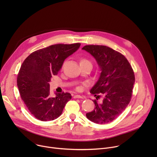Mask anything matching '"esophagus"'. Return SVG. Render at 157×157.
Masks as SVG:
<instances>
[{
    "mask_svg": "<svg viewBox=\"0 0 157 157\" xmlns=\"http://www.w3.org/2000/svg\"><path fill=\"white\" fill-rule=\"evenodd\" d=\"M73 98H78V99H82V98H83V97L80 96V95H75Z\"/></svg>",
    "mask_w": 157,
    "mask_h": 157,
    "instance_id": "esophagus-1",
    "label": "esophagus"
}]
</instances>
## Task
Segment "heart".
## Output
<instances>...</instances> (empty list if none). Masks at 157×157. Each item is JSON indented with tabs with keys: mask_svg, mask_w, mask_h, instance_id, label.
Listing matches in <instances>:
<instances>
[{
	"mask_svg": "<svg viewBox=\"0 0 157 157\" xmlns=\"http://www.w3.org/2000/svg\"><path fill=\"white\" fill-rule=\"evenodd\" d=\"M86 63H91L88 59H87L85 58H81L79 59V64H86ZM81 87H78V90H80Z\"/></svg>",
	"mask_w": 157,
	"mask_h": 157,
	"instance_id": "obj_1",
	"label": "heart"
}]
</instances>
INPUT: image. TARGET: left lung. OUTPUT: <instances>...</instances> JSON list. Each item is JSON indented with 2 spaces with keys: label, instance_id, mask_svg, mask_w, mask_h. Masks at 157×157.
Listing matches in <instances>:
<instances>
[{
  "label": "left lung",
  "instance_id": "1",
  "mask_svg": "<svg viewBox=\"0 0 157 157\" xmlns=\"http://www.w3.org/2000/svg\"><path fill=\"white\" fill-rule=\"evenodd\" d=\"M82 49L96 59L101 71L90 93L94 96L98 94L104 96L102 103L93 101L95 107L86 114V117L96 124L110 122L122 113L130 101L135 82L133 71L123 55L108 47L92 44Z\"/></svg>",
  "mask_w": 157,
  "mask_h": 157
}]
</instances>
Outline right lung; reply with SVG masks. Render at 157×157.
Wrapping results in <instances>:
<instances>
[{
    "label": "right lung",
    "mask_w": 157,
    "mask_h": 157,
    "mask_svg": "<svg viewBox=\"0 0 157 157\" xmlns=\"http://www.w3.org/2000/svg\"><path fill=\"white\" fill-rule=\"evenodd\" d=\"M81 44H56L31 53L22 63L17 76V86L21 99L30 113L41 121H50L59 117L71 99L68 93L52 96L50 84L64 59L76 52Z\"/></svg>",
    "instance_id": "right-lung-1"
}]
</instances>
